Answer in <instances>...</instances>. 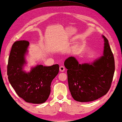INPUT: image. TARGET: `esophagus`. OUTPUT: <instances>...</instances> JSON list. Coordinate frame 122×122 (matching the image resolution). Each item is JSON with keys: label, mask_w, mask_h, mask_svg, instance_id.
Returning a JSON list of instances; mask_svg holds the SVG:
<instances>
[{"label": "esophagus", "mask_w": 122, "mask_h": 122, "mask_svg": "<svg viewBox=\"0 0 122 122\" xmlns=\"http://www.w3.org/2000/svg\"><path fill=\"white\" fill-rule=\"evenodd\" d=\"M59 71H65V68H64V66H60V67H59Z\"/></svg>", "instance_id": "esophagus-1"}]
</instances>
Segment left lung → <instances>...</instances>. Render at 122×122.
I'll return each instance as SVG.
<instances>
[{
  "label": "left lung",
  "instance_id": "left-lung-1",
  "mask_svg": "<svg viewBox=\"0 0 122 122\" xmlns=\"http://www.w3.org/2000/svg\"><path fill=\"white\" fill-rule=\"evenodd\" d=\"M103 54L92 63L79 64L74 56L64 61L69 89L73 99L80 102L94 101L106 95L111 88L115 71L114 56L104 36Z\"/></svg>",
  "mask_w": 122,
  "mask_h": 122
}]
</instances>
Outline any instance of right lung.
I'll list each match as a JSON object with an SVG mask.
<instances>
[{"label": "right lung", "instance_id": "1", "mask_svg": "<svg viewBox=\"0 0 122 122\" xmlns=\"http://www.w3.org/2000/svg\"><path fill=\"white\" fill-rule=\"evenodd\" d=\"M29 41H15L11 47L8 59L7 74L11 86L19 97L28 103H44L51 93V83L59 73L58 64L51 66L36 65L29 72L24 71L26 64Z\"/></svg>", "mask_w": 122, "mask_h": 122}]
</instances>
